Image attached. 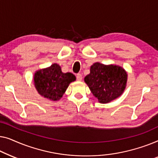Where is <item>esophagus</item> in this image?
Returning a JSON list of instances; mask_svg holds the SVG:
<instances>
[{
    "label": "esophagus",
    "mask_w": 158,
    "mask_h": 158,
    "mask_svg": "<svg viewBox=\"0 0 158 158\" xmlns=\"http://www.w3.org/2000/svg\"><path fill=\"white\" fill-rule=\"evenodd\" d=\"M77 79L78 80V81H81L82 80V75L81 74H78L77 75Z\"/></svg>",
    "instance_id": "esophagus-1"
}]
</instances>
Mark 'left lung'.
<instances>
[{
	"mask_svg": "<svg viewBox=\"0 0 158 158\" xmlns=\"http://www.w3.org/2000/svg\"><path fill=\"white\" fill-rule=\"evenodd\" d=\"M127 81V73L124 68L114 64L94 63L90 73L84 77L92 94L102 104L116 99L123 94Z\"/></svg>",
	"mask_w": 158,
	"mask_h": 158,
	"instance_id": "8db88e82",
	"label": "left lung"
}]
</instances>
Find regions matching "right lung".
<instances>
[{"instance_id": "add662e5", "label": "right lung", "mask_w": 158, "mask_h": 158, "mask_svg": "<svg viewBox=\"0 0 158 158\" xmlns=\"http://www.w3.org/2000/svg\"><path fill=\"white\" fill-rule=\"evenodd\" d=\"M75 80L76 77L74 74L62 72L61 66L56 63L37 70L34 76V86L38 93L54 102L63 97L70 83Z\"/></svg>"}]
</instances>
